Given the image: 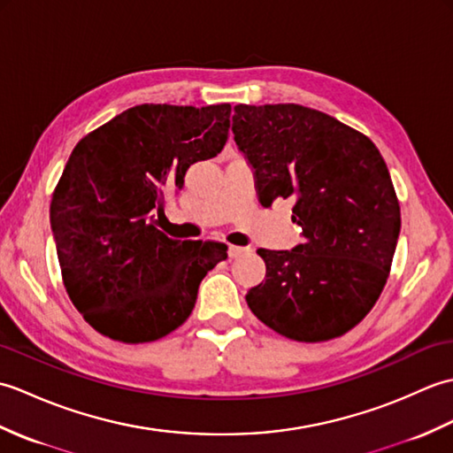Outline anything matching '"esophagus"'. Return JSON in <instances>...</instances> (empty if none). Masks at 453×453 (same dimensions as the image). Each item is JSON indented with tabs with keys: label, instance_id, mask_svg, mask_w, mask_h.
Instances as JSON below:
<instances>
[{
	"label": "esophagus",
	"instance_id": "esophagus-1",
	"mask_svg": "<svg viewBox=\"0 0 453 453\" xmlns=\"http://www.w3.org/2000/svg\"><path fill=\"white\" fill-rule=\"evenodd\" d=\"M247 251H249V249H245V247L229 245V249H227V255H229V258H239V257H243Z\"/></svg>",
	"mask_w": 453,
	"mask_h": 453
}]
</instances>
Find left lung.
Here are the masks:
<instances>
[{
  "instance_id": "obj_1",
  "label": "left lung",
  "mask_w": 453,
  "mask_h": 453,
  "mask_svg": "<svg viewBox=\"0 0 453 453\" xmlns=\"http://www.w3.org/2000/svg\"><path fill=\"white\" fill-rule=\"evenodd\" d=\"M237 148L251 163L263 206L294 198L303 243L258 249L265 282L245 300L273 331L300 342L349 333L388 282L401 229L389 171L373 142L302 104H237Z\"/></svg>"
}]
</instances>
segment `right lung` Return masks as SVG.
<instances>
[{"instance_id": "right-lung-1", "label": "right lung", "mask_w": 453, "mask_h": 453, "mask_svg": "<svg viewBox=\"0 0 453 453\" xmlns=\"http://www.w3.org/2000/svg\"><path fill=\"white\" fill-rule=\"evenodd\" d=\"M232 104H138L78 142L52 195L50 224L67 296L95 331L151 342L175 331L224 243L179 242L156 227L165 196L216 157Z\"/></svg>"}]
</instances>
